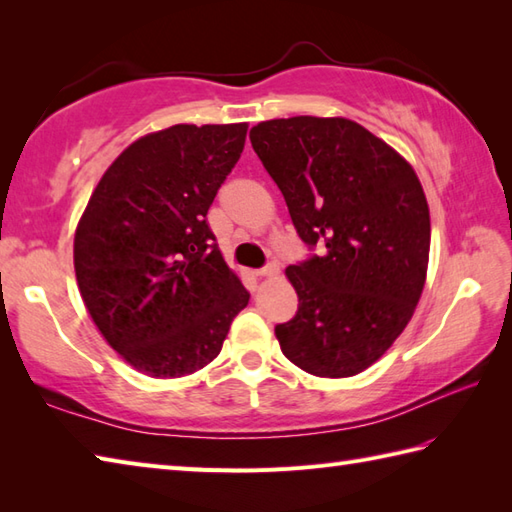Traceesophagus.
<instances>
[{
  "mask_svg": "<svg viewBox=\"0 0 512 512\" xmlns=\"http://www.w3.org/2000/svg\"><path fill=\"white\" fill-rule=\"evenodd\" d=\"M279 275V266L277 264H268L266 268H262V270H255V277H277Z\"/></svg>",
  "mask_w": 512,
  "mask_h": 512,
  "instance_id": "esophagus-1",
  "label": "esophagus"
}]
</instances>
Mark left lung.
Returning a JSON list of instances; mask_svg holds the SVG:
<instances>
[{
  "label": "left lung",
  "mask_w": 512,
  "mask_h": 512,
  "mask_svg": "<svg viewBox=\"0 0 512 512\" xmlns=\"http://www.w3.org/2000/svg\"><path fill=\"white\" fill-rule=\"evenodd\" d=\"M250 143L299 237L325 246L286 268L299 310L275 328L281 352L312 376L361 374L407 328L427 281L431 220L416 171L343 116L257 123Z\"/></svg>",
  "instance_id": "1"
}]
</instances>
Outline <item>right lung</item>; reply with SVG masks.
I'll list each match as a JSON object with an SVG mask.
<instances>
[{"label": "right lung", "mask_w": 512, "mask_h": 512, "mask_svg": "<svg viewBox=\"0 0 512 512\" xmlns=\"http://www.w3.org/2000/svg\"><path fill=\"white\" fill-rule=\"evenodd\" d=\"M246 132V123L173 125L134 140L76 224L74 273L85 308L103 339L151 378L209 365L248 306L206 224Z\"/></svg>", "instance_id": "add662e5"}]
</instances>
